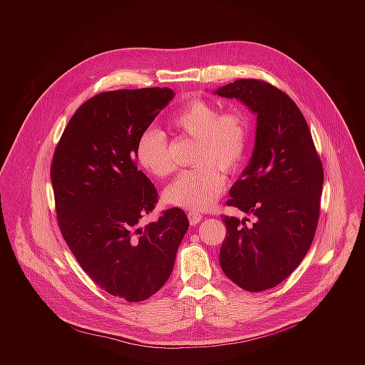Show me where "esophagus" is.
<instances>
[{"mask_svg": "<svg viewBox=\"0 0 365 365\" xmlns=\"http://www.w3.org/2000/svg\"><path fill=\"white\" fill-rule=\"evenodd\" d=\"M188 219H190V223L195 226L202 219V215L198 212H188Z\"/></svg>", "mask_w": 365, "mask_h": 365, "instance_id": "1", "label": "esophagus"}]
</instances>
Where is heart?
Segmentation results:
<instances>
[{"label": "heart", "mask_w": 365, "mask_h": 365, "mask_svg": "<svg viewBox=\"0 0 365 365\" xmlns=\"http://www.w3.org/2000/svg\"><path fill=\"white\" fill-rule=\"evenodd\" d=\"M171 125L197 140L194 168L181 173L165 190V200L188 210L210 208L226 187V174L243 164L252 133L249 115L240 108L219 112L204 100H192L171 116ZM138 161L150 174L167 177L175 170L163 130L148 129L138 143Z\"/></svg>", "instance_id": "b5f03b06"}]
</instances>
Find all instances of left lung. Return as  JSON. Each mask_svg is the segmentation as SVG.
I'll use <instances>...</instances> for the list:
<instances>
[{
    "mask_svg": "<svg viewBox=\"0 0 365 365\" xmlns=\"http://www.w3.org/2000/svg\"><path fill=\"white\" fill-rule=\"evenodd\" d=\"M257 115L250 163L230 188L229 207L252 215L223 216L219 262L229 279L250 292L277 287L304 260L316 232L323 165L297 104L261 80H236L215 91Z\"/></svg>",
    "mask_w": 365,
    "mask_h": 365,
    "instance_id": "1",
    "label": "left lung"
}]
</instances>
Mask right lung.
Wrapping results in <instances>:
<instances>
[{"instance_id": "1", "label": "right lung", "mask_w": 365, "mask_h": 365, "mask_svg": "<svg viewBox=\"0 0 365 365\" xmlns=\"http://www.w3.org/2000/svg\"><path fill=\"white\" fill-rule=\"evenodd\" d=\"M173 98L167 87L97 94L71 116L53 155L67 246L97 285L128 302L150 298L167 282L190 226L180 208L140 222L156 207L157 190L138 170V143Z\"/></svg>"}]
</instances>
